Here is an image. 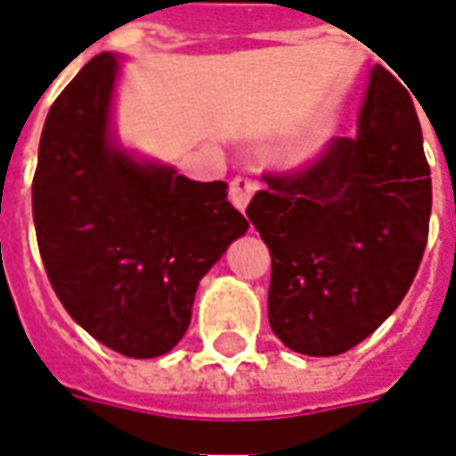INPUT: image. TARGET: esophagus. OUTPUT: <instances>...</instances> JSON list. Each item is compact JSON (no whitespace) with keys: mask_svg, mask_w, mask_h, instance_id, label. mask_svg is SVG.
I'll use <instances>...</instances> for the list:
<instances>
[{"mask_svg":"<svg viewBox=\"0 0 456 456\" xmlns=\"http://www.w3.org/2000/svg\"><path fill=\"white\" fill-rule=\"evenodd\" d=\"M258 190V180L248 178V175H234L232 183H229V200L234 202V208L237 209H247L248 200L251 195Z\"/></svg>","mask_w":456,"mask_h":456,"instance_id":"1","label":"esophagus"}]
</instances>
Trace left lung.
Returning <instances> with one entry per match:
<instances>
[{"instance_id": "8db88e82", "label": "left lung", "mask_w": 456, "mask_h": 456, "mask_svg": "<svg viewBox=\"0 0 456 456\" xmlns=\"http://www.w3.org/2000/svg\"><path fill=\"white\" fill-rule=\"evenodd\" d=\"M264 180L247 215L271 251V330L297 354L349 352L401 305L428 244L430 166L408 90L376 65L356 136Z\"/></svg>"}]
</instances>
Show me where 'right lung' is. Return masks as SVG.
Wrapping results in <instances>:
<instances>
[{
	"mask_svg": "<svg viewBox=\"0 0 456 456\" xmlns=\"http://www.w3.org/2000/svg\"><path fill=\"white\" fill-rule=\"evenodd\" d=\"M117 61L94 55L45 117L34 173L38 251L77 325L131 359L170 352L200 278L248 229L227 183L136 163L110 141Z\"/></svg>",
	"mask_w": 456,
	"mask_h": 456,
	"instance_id": "1",
	"label": "right lung"
}]
</instances>
